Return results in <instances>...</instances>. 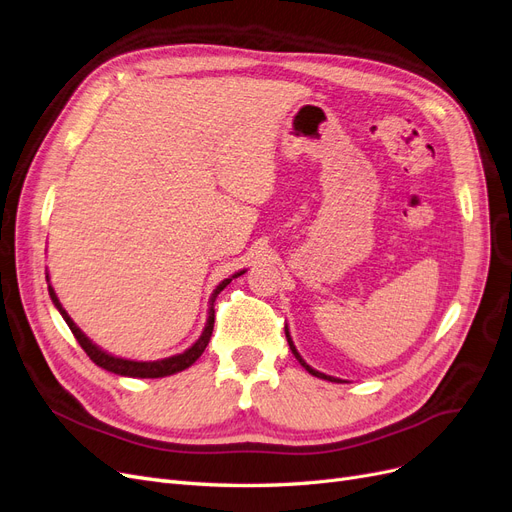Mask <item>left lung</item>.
<instances>
[{"instance_id":"8db88e82","label":"left lung","mask_w":512,"mask_h":512,"mask_svg":"<svg viewBox=\"0 0 512 512\" xmlns=\"http://www.w3.org/2000/svg\"><path fill=\"white\" fill-rule=\"evenodd\" d=\"M285 336H287V342H289V349H291V353L295 355V359L300 361V364L308 370V374H312V376H317V378H323V381H329V383H342L340 378H334V376H327V374H323V372H319V370H315V368H310L306 361L302 359V355L298 353V349H295V344H293V340H291V336H289V329L285 327Z\"/></svg>"}]
</instances>
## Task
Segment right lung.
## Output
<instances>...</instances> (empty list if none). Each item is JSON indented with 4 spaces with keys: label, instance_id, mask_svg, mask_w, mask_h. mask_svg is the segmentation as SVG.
<instances>
[{
    "label": "right lung",
    "instance_id": "obj_1",
    "mask_svg": "<svg viewBox=\"0 0 512 512\" xmlns=\"http://www.w3.org/2000/svg\"><path fill=\"white\" fill-rule=\"evenodd\" d=\"M240 274H244V270L238 272V274H234L232 278H238ZM232 278L221 280V283L217 285V289L212 291V295H210V308H208V321H206V327H204L202 336L195 340V344L189 346V349L183 351V353L166 357V359H157V361H131V359L114 357V355L102 351L100 346L93 344L85 334L80 332V327L70 319L68 312H65V308L61 306V302H59V298H57V293H55V289H53L51 285H48V295H51L53 304H55L57 310L61 312V317L65 319V323H68V327L72 329L74 338L78 340V344L82 346V349H85V353L91 357V361H93L95 366H100V368H104V370H108V372H114V374H121V376H134V378H163V376H170V374L187 370L189 366L195 364L197 359H200V355L204 353V349H206L208 342H210V336H212V327H214V300H217V295H219L229 283H232ZM46 280H48V276H46Z\"/></svg>",
    "mask_w": 512,
    "mask_h": 512
}]
</instances>
